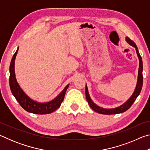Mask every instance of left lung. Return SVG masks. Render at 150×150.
<instances>
[{
  "instance_id": "1",
  "label": "left lung",
  "mask_w": 150,
  "mask_h": 150,
  "mask_svg": "<svg viewBox=\"0 0 150 150\" xmlns=\"http://www.w3.org/2000/svg\"><path fill=\"white\" fill-rule=\"evenodd\" d=\"M126 42L128 43L129 44L131 45L132 46H133L136 48L137 55H138V58H139V69H138V81H137V85L136 89L134 91L133 95L131 96V97L129 98V99L126 101V102L123 104L122 105L119 106V107L115 108H112V109H106L99 107V106L96 105L95 103H94L92 100H91L90 96L88 95V89L87 87V85H86L85 88V95H86V98H87V100L88 103V105L91 106V108L93 109V110L100 114H103V115H116V114H119L124 112L126 111L128 109L131 107V106L132 105L134 101L136 100V98L138 97V96L139 95V93L141 92L142 88V85H143V75H142V70H143V63H142V57L139 55V53L138 52V47H137L135 43H134L132 40H131L128 37L126 38Z\"/></svg>"
}]
</instances>
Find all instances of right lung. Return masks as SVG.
I'll return each mask as SVG.
<instances>
[{
  "label": "right lung",
  "instance_id": "1",
  "mask_svg": "<svg viewBox=\"0 0 150 150\" xmlns=\"http://www.w3.org/2000/svg\"><path fill=\"white\" fill-rule=\"evenodd\" d=\"M18 50L15 52L13 57L12 58L11 65H10V78L9 84L11 87L12 95L16 98L20 105L25 110L29 112L37 114V115H46V114L52 113L61 106V104L64 99L66 91H67L69 85L65 87L64 89L54 100L48 103H40L32 100L29 96H28L24 91L21 89L20 86L18 84L14 73V61L16 58Z\"/></svg>",
  "mask_w": 150,
  "mask_h": 150
}]
</instances>
